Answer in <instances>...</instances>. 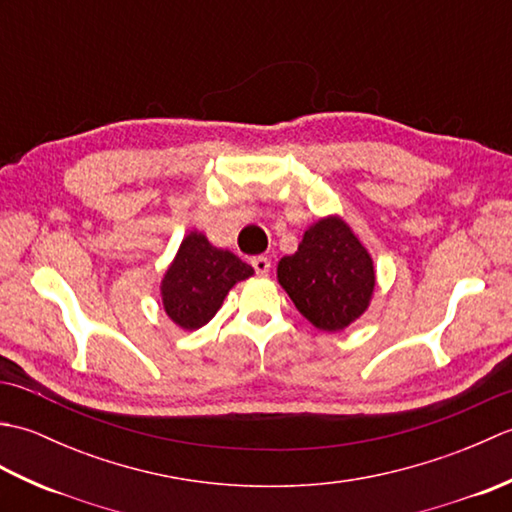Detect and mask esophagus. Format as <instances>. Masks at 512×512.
<instances>
[{"mask_svg": "<svg viewBox=\"0 0 512 512\" xmlns=\"http://www.w3.org/2000/svg\"><path fill=\"white\" fill-rule=\"evenodd\" d=\"M250 264H253L257 275H268V270H270V259L268 257L257 255V257L250 259Z\"/></svg>", "mask_w": 512, "mask_h": 512, "instance_id": "34e87169", "label": "esophagus"}]
</instances>
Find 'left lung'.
I'll list each match as a JSON object with an SVG mask.
<instances>
[{
    "instance_id": "1",
    "label": "left lung",
    "mask_w": 512,
    "mask_h": 512,
    "mask_svg": "<svg viewBox=\"0 0 512 512\" xmlns=\"http://www.w3.org/2000/svg\"><path fill=\"white\" fill-rule=\"evenodd\" d=\"M277 279L323 332H339L361 317L376 284L372 257L339 217L310 226L297 253L279 262Z\"/></svg>"
}]
</instances>
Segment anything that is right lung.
I'll use <instances>...</instances> for the list:
<instances>
[{"label": "right lung", "instance_id": "right-lung-1", "mask_svg": "<svg viewBox=\"0 0 512 512\" xmlns=\"http://www.w3.org/2000/svg\"><path fill=\"white\" fill-rule=\"evenodd\" d=\"M250 275L253 268L242 259L211 246L204 235L191 233L162 279V303L173 323L198 330L215 317L228 290Z\"/></svg>", "mask_w": 512, "mask_h": 512}]
</instances>
